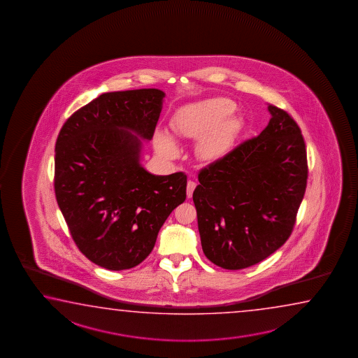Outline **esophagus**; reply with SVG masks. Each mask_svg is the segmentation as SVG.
<instances>
[{"label":"esophagus","instance_id":"1","mask_svg":"<svg viewBox=\"0 0 358 358\" xmlns=\"http://www.w3.org/2000/svg\"><path fill=\"white\" fill-rule=\"evenodd\" d=\"M195 187H196V184L194 182H192V180H189L188 184H187V196L188 198H192Z\"/></svg>","mask_w":358,"mask_h":358}]
</instances>
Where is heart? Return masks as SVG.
I'll use <instances>...</instances> for the list:
<instances>
[{
  "instance_id": "obj_1",
  "label": "heart",
  "mask_w": 358,
  "mask_h": 358,
  "mask_svg": "<svg viewBox=\"0 0 358 358\" xmlns=\"http://www.w3.org/2000/svg\"><path fill=\"white\" fill-rule=\"evenodd\" d=\"M236 103L225 97H213L190 103L173 116L170 127L176 138L198 139L196 152L203 160L215 162L231 152L241 122L231 115ZM155 148L164 158H176L179 146L166 131L155 134Z\"/></svg>"
}]
</instances>
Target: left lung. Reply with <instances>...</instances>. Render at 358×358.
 <instances>
[{
    "label": "left lung",
    "instance_id": "left-lung-1",
    "mask_svg": "<svg viewBox=\"0 0 358 358\" xmlns=\"http://www.w3.org/2000/svg\"><path fill=\"white\" fill-rule=\"evenodd\" d=\"M271 119L199 173L193 193L201 248L224 269L255 266L291 236L307 185V152L297 122L268 103Z\"/></svg>",
    "mask_w": 358,
    "mask_h": 358
}]
</instances>
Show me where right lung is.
I'll return each mask as SVG.
<instances>
[{
    "instance_id": "1",
    "label": "right lung",
    "mask_w": 358,
    "mask_h": 358,
    "mask_svg": "<svg viewBox=\"0 0 358 358\" xmlns=\"http://www.w3.org/2000/svg\"><path fill=\"white\" fill-rule=\"evenodd\" d=\"M159 89L105 92L73 113L55 146V194L81 253L124 271L150 255L170 213L187 198V176L141 165L163 109Z\"/></svg>"
}]
</instances>
